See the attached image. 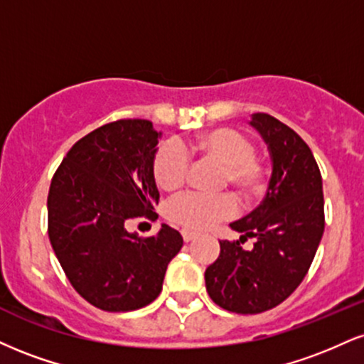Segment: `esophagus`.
I'll use <instances>...</instances> for the list:
<instances>
[{
	"instance_id": "esophagus-1",
	"label": "esophagus",
	"mask_w": 364,
	"mask_h": 364,
	"mask_svg": "<svg viewBox=\"0 0 364 364\" xmlns=\"http://www.w3.org/2000/svg\"><path fill=\"white\" fill-rule=\"evenodd\" d=\"M181 235H183V240H185V242H190V240H193L196 237L195 232H191V230H181Z\"/></svg>"
}]
</instances>
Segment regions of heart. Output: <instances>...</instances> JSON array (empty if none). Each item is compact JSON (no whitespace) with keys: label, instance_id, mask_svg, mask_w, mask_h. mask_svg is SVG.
<instances>
[{"label":"heart","instance_id":"1","mask_svg":"<svg viewBox=\"0 0 364 364\" xmlns=\"http://www.w3.org/2000/svg\"><path fill=\"white\" fill-rule=\"evenodd\" d=\"M190 157L215 161L222 166L220 188H232L240 201H252L264 193L268 171L256 147L246 135L237 130L213 129L188 140L183 147L176 144H164L157 149L152 159V176L159 190L178 191L185 185ZM235 201L229 195H198L186 193L173 200L166 208V215L174 224L191 230H203L217 222L230 217Z\"/></svg>","mask_w":364,"mask_h":364}]
</instances>
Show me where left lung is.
Masks as SVG:
<instances>
[{"label": "left lung", "mask_w": 364, "mask_h": 364, "mask_svg": "<svg viewBox=\"0 0 364 364\" xmlns=\"http://www.w3.org/2000/svg\"><path fill=\"white\" fill-rule=\"evenodd\" d=\"M251 127L268 146L269 185L259 207L232 222L240 240L257 239L251 252L238 240H220V254L205 271L207 291L218 307L261 314L287 300L305 278L323 234L322 176L312 151L295 130L268 113Z\"/></svg>", "instance_id": "obj_1"}]
</instances>
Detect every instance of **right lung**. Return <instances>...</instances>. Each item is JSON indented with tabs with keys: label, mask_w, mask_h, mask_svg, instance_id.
<instances>
[{
	"label": "right lung",
	"mask_w": 364,
	"mask_h": 364,
	"mask_svg": "<svg viewBox=\"0 0 364 364\" xmlns=\"http://www.w3.org/2000/svg\"><path fill=\"white\" fill-rule=\"evenodd\" d=\"M159 139L149 120L112 122L77 140L52 178V249L74 290L107 312L154 301L183 247L181 234L166 224L152 237L125 229L129 218H157L152 159Z\"/></svg>",
	"instance_id": "1"
}]
</instances>
